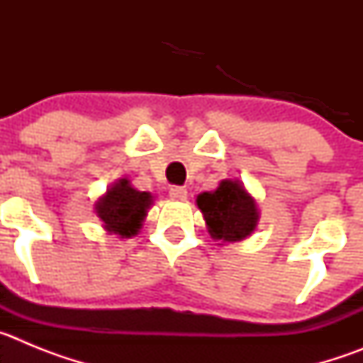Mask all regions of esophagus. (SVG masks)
<instances>
[{
    "label": "esophagus",
    "instance_id": "34e87169",
    "mask_svg": "<svg viewBox=\"0 0 363 363\" xmlns=\"http://www.w3.org/2000/svg\"><path fill=\"white\" fill-rule=\"evenodd\" d=\"M169 196H171L172 200H185V198H187V189L179 187V185H172V187L169 189Z\"/></svg>",
    "mask_w": 363,
    "mask_h": 363
}]
</instances>
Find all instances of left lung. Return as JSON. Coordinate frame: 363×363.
<instances>
[{"instance_id": "left-lung-1", "label": "left lung", "mask_w": 363, "mask_h": 363, "mask_svg": "<svg viewBox=\"0 0 363 363\" xmlns=\"http://www.w3.org/2000/svg\"><path fill=\"white\" fill-rule=\"evenodd\" d=\"M198 207L203 213L211 234L223 242H238L255 230L258 221L256 203L240 182L225 179L214 192L198 196Z\"/></svg>"}]
</instances>
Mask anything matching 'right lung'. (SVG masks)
<instances>
[{
	"mask_svg": "<svg viewBox=\"0 0 363 363\" xmlns=\"http://www.w3.org/2000/svg\"><path fill=\"white\" fill-rule=\"evenodd\" d=\"M150 205L149 192L130 187L129 179H120L96 205V213L105 229L129 238L142 227V220Z\"/></svg>",
	"mask_w": 363,
	"mask_h": 363,
	"instance_id": "obj_1",
	"label": "right lung"
}]
</instances>
